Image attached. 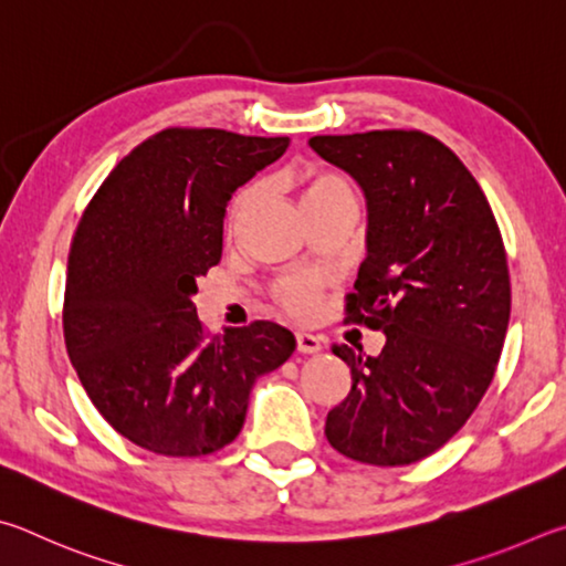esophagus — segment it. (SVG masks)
<instances>
[{
  "label": "esophagus",
  "mask_w": 566,
  "mask_h": 566,
  "mask_svg": "<svg viewBox=\"0 0 566 566\" xmlns=\"http://www.w3.org/2000/svg\"><path fill=\"white\" fill-rule=\"evenodd\" d=\"M295 345H298V353H318L321 350V338L313 333L298 331L295 333Z\"/></svg>",
  "instance_id": "esophagus-1"
}]
</instances>
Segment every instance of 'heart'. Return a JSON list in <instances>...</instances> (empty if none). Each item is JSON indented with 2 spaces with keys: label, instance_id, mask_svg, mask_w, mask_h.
<instances>
[{
  "label": "heart",
  "instance_id": "obj_1",
  "mask_svg": "<svg viewBox=\"0 0 566 566\" xmlns=\"http://www.w3.org/2000/svg\"><path fill=\"white\" fill-rule=\"evenodd\" d=\"M298 188H301V201H303L305 213L323 203L335 201V198L353 196L350 186L333 171H308L298 181ZM255 196H258L255 186H245L233 196L231 206H228V218H226L228 233H233L238 223L243 221V216L248 213V208L253 206ZM323 291H325V283L321 275H308V273L289 275L275 283L273 298L283 311L295 315V318H311V315H315L321 308Z\"/></svg>",
  "mask_w": 566,
  "mask_h": 566
}]
</instances>
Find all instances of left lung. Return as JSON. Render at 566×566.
I'll use <instances>...</instances> for the list:
<instances>
[{
  "label": "left lung",
  "mask_w": 566,
  "mask_h": 566,
  "mask_svg": "<svg viewBox=\"0 0 566 566\" xmlns=\"http://www.w3.org/2000/svg\"><path fill=\"white\" fill-rule=\"evenodd\" d=\"M368 201V258L348 321L385 333L380 355L348 345V398L325 438L345 458L398 468L428 458L478 408L510 323V268L480 184L448 146L415 128L313 136Z\"/></svg>",
  "instance_id": "1"
}]
</instances>
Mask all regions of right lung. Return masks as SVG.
Wrapping results in <instances>:
<instances>
[{
	"instance_id": "add662e5",
	"label": "right lung",
	"mask_w": 566,
	"mask_h": 566,
	"mask_svg": "<svg viewBox=\"0 0 566 566\" xmlns=\"http://www.w3.org/2000/svg\"><path fill=\"white\" fill-rule=\"evenodd\" d=\"M289 136L164 128L114 166L69 248L64 343L88 400L148 452L201 458L243 428L255 378L291 358L271 321L211 335L196 281L218 265L238 186L277 161Z\"/></svg>"
}]
</instances>
